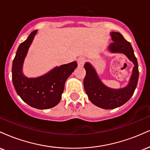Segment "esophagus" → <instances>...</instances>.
Wrapping results in <instances>:
<instances>
[{
    "label": "esophagus",
    "mask_w": 150,
    "mask_h": 150,
    "mask_svg": "<svg viewBox=\"0 0 150 150\" xmlns=\"http://www.w3.org/2000/svg\"><path fill=\"white\" fill-rule=\"evenodd\" d=\"M85 58H83V57H81V58H79L78 59H77V64H78L79 66L80 67H82L85 64Z\"/></svg>",
    "instance_id": "obj_1"
}]
</instances>
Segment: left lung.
Instances as JSON below:
<instances>
[{
  "label": "left lung",
  "instance_id": "obj_1",
  "mask_svg": "<svg viewBox=\"0 0 150 150\" xmlns=\"http://www.w3.org/2000/svg\"><path fill=\"white\" fill-rule=\"evenodd\" d=\"M110 34L113 42L108 46V51L112 53L125 55L133 63L134 67L128 85L123 88L112 89L101 82L92 64L87 62L84 65L86 70L84 87L89 99L92 104L104 109H113L126 103L135 92L139 77L138 64L130 43L127 42L119 32H111Z\"/></svg>",
  "mask_w": 150,
  "mask_h": 150
}]
</instances>
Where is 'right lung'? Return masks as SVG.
Wrapping results in <instances>:
<instances>
[{"label": "right lung", "mask_w": 150, "mask_h": 150, "mask_svg": "<svg viewBox=\"0 0 150 150\" xmlns=\"http://www.w3.org/2000/svg\"><path fill=\"white\" fill-rule=\"evenodd\" d=\"M37 33L34 30L19 46L13 62L12 80L17 93L25 103L38 109H48L60 102L65 81L77 64L73 61L55 67L42 76L26 77L22 72L24 61Z\"/></svg>", "instance_id": "1"}]
</instances>
